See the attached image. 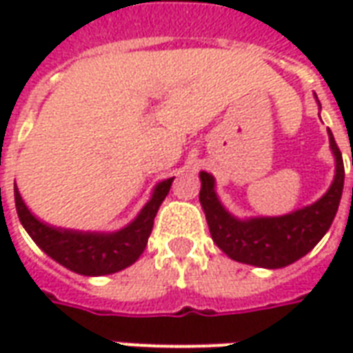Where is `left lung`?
Masks as SVG:
<instances>
[{"mask_svg": "<svg viewBox=\"0 0 353 353\" xmlns=\"http://www.w3.org/2000/svg\"><path fill=\"white\" fill-rule=\"evenodd\" d=\"M329 141L336 162L329 191L310 206L280 217L238 219L230 215L215 194L214 176L200 172V204L217 248L230 259L261 268H281L310 252L331 227L344 189V162L331 130Z\"/></svg>", "mask_w": 353, "mask_h": 353, "instance_id": "8db88e82", "label": "left lung"}]
</instances>
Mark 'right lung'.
<instances>
[{
  "label": "right lung",
  "instance_id": "1",
  "mask_svg": "<svg viewBox=\"0 0 353 353\" xmlns=\"http://www.w3.org/2000/svg\"><path fill=\"white\" fill-rule=\"evenodd\" d=\"M172 181L174 177L157 185L153 196L139 212L138 217L117 232H81L50 227L32 215L20 196L17 185L14 204L22 227L49 257L70 268L72 272L83 276H105L130 266L143 253L149 234L153 230L154 215L159 212L162 200L170 192Z\"/></svg>",
  "mask_w": 353,
  "mask_h": 353
}]
</instances>
